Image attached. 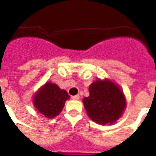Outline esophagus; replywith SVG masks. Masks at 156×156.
I'll return each mask as SVG.
<instances>
[{"instance_id": "1", "label": "esophagus", "mask_w": 156, "mask_h": 156, "mask_svg": "<svg viewBox=\"0 0 156 156\" xmlns=\"http://www.w3.org/2000/svg\"><path fill=\"white\" fill-rule=\"evenodd\" d=\"M72 99H73V100H79V98H80V96H79V95H73V96H72Z\"/></svg>"}]
</instances>
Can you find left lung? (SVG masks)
Returning a JSON list of instances; mask_svg holds the SVG:
<instances>
[{
  "label": "left lung",
  "instance_id": "left-lung-1",
  "mask_svg": "<svg viewBox=\"0 0 156 156\" xmlns=\"http://www.w3.org/2000/svg\"><path fill=\"white\" fill-rule=\"evenodd\" d=\"M89 91L83 104L90 118L102 125L117 121L125 109L126 100L116 85L111 81L97 80L90 86Z\"/></svg>",
  "mask_w": 156,
  "mask_h": 156
}]
</instances>
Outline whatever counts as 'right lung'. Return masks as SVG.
Here are the masks:
<instances>
[{"label":"right lung","mask_w":156,"mask_h":156,"mask_svg":"<svg viewBox=\"0 0 156 156\" xmlns=\"http://www.w3.org/2000/svg\"><path fill=\"white\" fill-rule=\"evenodd\" d=\"M68 93L61 90L58 86L46 83L34 98V104L40 113L51 118L57 116L68 100Z\"/></svg>","instance_id":"obj_1"}]
</instances>
